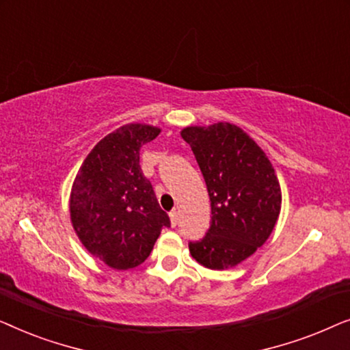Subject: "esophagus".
Here are the masks:
<instances>
[{"label":"esophagus","instance_id":"obj_1","mask_svg":"<svg viewBox=\"0 0 350 350\" xmlns=\"http://www.w3.org/2000/svg\"><path fill=\"white\" fill-rule=\"evenodd\" d=\"M169 215H170V223H172V226H176V223H178V212H176V210H172V212H170Z\"/></svg>","mask_w":350,"mask_h":350}]
</instances>
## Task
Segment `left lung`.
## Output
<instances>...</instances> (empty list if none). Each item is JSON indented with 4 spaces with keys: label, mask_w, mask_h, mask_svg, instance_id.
I'll list each match as a JSON object with an SVG mask.
<instances>
[{
    "label": "left lung",
    "mask_w": 350,
    "mask_h": 350,
    "mask_svg": "<svg viewBox=\"0 0 350 350\" xmlns=\"http://www.w3.org/2000/svg\"><path fill=\"white\" fill-rule=\"evenodd\" d=\"M181 137L194 152L212 205L208 231L189 242L191 256L208 269H229L253 255L275 226L282 207L275 170L234 124L191 126Z\"/></svg>",
    "instance_id": "1"
}]
</instances>
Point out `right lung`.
<instances>
[{
	"mask_svg": "<svg viewBox=\"0 0 350 350\" xmlns=\"http://www.w3.org/2000/svg\"><path fill=\"white\" fill-rule=\"evenodd\" d=\"M159 133V127L148 124H127L108 133L85 157L71 186L76 236L113 269L142 265L162 228L170 226L140 167V148Z\"/></svg>",
	"mask_w": 350,
	"mask_h": 350,
	"instance_id": "add662e5",
	"label": "right lung"
}]
</instances>
